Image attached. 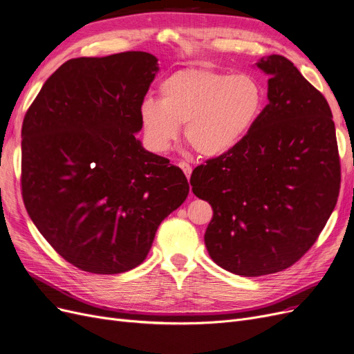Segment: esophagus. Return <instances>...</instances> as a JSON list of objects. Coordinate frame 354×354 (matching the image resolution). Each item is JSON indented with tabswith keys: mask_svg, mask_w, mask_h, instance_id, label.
<instances>
[{
	"mask_svg": "<svg viewBox=\"0 0 354 354\" xmlns=\"http://www.w3.org/2000/svg\"><path fill=\"white\" fill-rule=\"evenodd\" d=\"M178 167L183 169V173L186 174V177H187V178H190V174H192V165H190L189 162H186V161H180V162H178Z\"/></svg>",
	"mask_w": 354,
	"mask_h": 354,
	"instance_id": "obj_1",
	"label": "esophagus"
}]
</instances>
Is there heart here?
Masks as SVG:
<instances>
[{
  "mask_svg": "<svg viewBox=\"0 0 354 354\" xmlns=\"http://www.w3.org/2000/svg\"><path fill=\"white\" fill-rule=\"evenodd\" d=\"M160 100L145 98L139 109L147 144L167 151L185 125L187 144L203 157H219L235 148L260 116L264 91L247 74L209 68H185L160 84Z\"/></svg>",
  "mask_w": 354,
  "mask_h": 354,
  "instance_id": "obj_1",
  "label": "heart"
}]
</instances>
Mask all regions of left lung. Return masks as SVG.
<instances>
[{
	"label": "left lung",
	"instance_id": "obj_1",
	"mask_svg": "<svg viewBox=\"0 0 354 354\" xmlns=\"http://www.w3.org/2000/svg\"><path fill=\"white\" fill-rule=\"evenodd\" d=\"M257 66L270 75L268 104L241 142L190 177L193 193L214 210L209 256L245 277L298 261L333 214L342 181L325 97L285 56H266Z\"/></svg>",
	"mask_w": 354,
	"mask_h": 354
}]
</instances>
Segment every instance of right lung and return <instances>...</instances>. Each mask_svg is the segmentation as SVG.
<instances>
[{"label": "right lung", "mask_w": 354, "mask_h": 354, "mask_svg": "<svg viewBox=\"0 0 354 354\" xmlns=\"http://www.w3.org/2000/svg\"><path fill=\"white\" fill-rule=\"evenodd\" d=\"M157 61L138 50L69 59L26 111V210L82 272L118 274L139 266L160 223L189 194L185 173L135 138Z\"/></svg>", "instance_id": "right-lung-1"}]
</instances>
